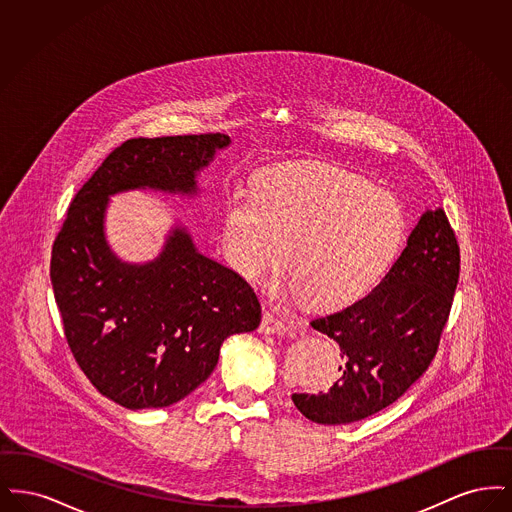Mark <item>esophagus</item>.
<instances>
[{
	"label": "esophagus",
	"mask_w": 512,
	"mask_h": 512,
	"mask_svg": "<svg viewBox=\"0 0 512 512\" xmlns=\"http://www.w3.org/2000/svg\"><path fill=\"white\" fill-rule=\"evenodd\" d=\"M290 328V324L282 318L274 317L272 313H265L261 320V332L265 334H286Z\"/></svg>",
	"instance_id": "1"
}]
</instances>
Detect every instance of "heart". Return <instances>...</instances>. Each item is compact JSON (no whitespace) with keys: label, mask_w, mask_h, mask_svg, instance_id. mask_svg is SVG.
<instances>
[{"label":"heart","mask_w":512,"mask_h":512,"mask_svg":"<svg viewBox=\"0 0 512 512\" xmlns=\"http://www.w3.org/2000/svg\"><path fill=\"white\" fill-rule=\"evenodd\" d=\"M403 236L405 213L388 190L334 165L293 163L261 172L255 194L228 199L220 244L249 284L263 282L286 253L290 276L276 292L334 309L376 286Z\"/></svg>","instance_id":"heart-1"}]
</instances>
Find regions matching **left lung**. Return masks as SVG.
I'll return each instance as SVG.
<instances>
[{
    "label": "left lung",
    "instance_id": "8db88e82",
    "mask_svg": "<svg viewBox=\"0 0 512 512\" xmlns=\"http://www.w3.org/2000/svg\"><path fill=\"white\" fill-rule=\"evenodd\" d=\"M461 251L445 211L426 209L382 282L311 326L338 341L340 380L326 393H293V405L318 424H351L390 407L438 353Z\"/></svg>",
    "mask_w": 512,
    "mask_h": 512
}]
</instances>
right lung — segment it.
Wrapping results in <instances>:
<instances>
[{
    "label": "right lung",
    "mask_w": 512,
    "mask_h": 512,
    "mask_svg": "<svg viewBox=\"0 0 512 512\" xmlns=\"http://www.w3.org/2000/svg\"><path fill=\"white\" fill-rule=\"evenodd\" d=\"M226 134L134 138L113 149L74 195L51 249L65 338L94 388L130 411L159 409L201 386L232 334L253 332L261 305L234 270L201 255L174 226L157 259L121 261L105 240L109 195L197 194V172Z\"/></svg>",
    "instance_id": "add662e5"
}]
</instances>
